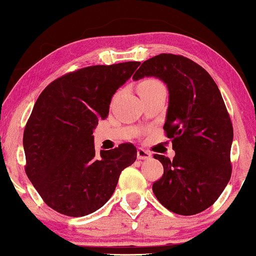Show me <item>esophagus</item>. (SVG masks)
I'll return each instance as SVG.
<instances>
[{
    "label": "esophagus",
    "mask_w": 256,
    "mask_h": 256,
    "mask_svg": "<svg viewBox=\"0 0 256 256\" xmlns=\"http://www.w3.org/2000/svg\"><path fill=\"white\" fill-rule=\"evenodd\" d=\"M137 158L138 160H149L152 158V154H150L148 150H144V149H138L137 150Z\"/></svg>",
    "instance_id": "34e87169"
}]
</instances>
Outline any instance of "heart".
I'll list each match as a JSON object with an SVG mask.
<instances>
[{"instance_id":"obj_1","label":"heart","mask_w":256,"mask_h":256,"mask_svg":"<svg viewBox=\"0 0 256 256\" xmlns=\"http://www.w3.org/2000/svg\"><path fill=\"white\" fill-rule=\"evenodd\" d=\"M155 86H161V83L156 81V80H146V81L140 82V87L138 88H149V87H155Z\"/></svg>"}]
</instances>
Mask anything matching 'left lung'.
Here are the masks:
<instances>
[{
    "mask_svg": "<svg viewBox=\"0 0 256 256\" xmlns=\"http://www.w3.org/2000/svg\"><path fill=\"white\" fill-rule=\"evenodd\" d=\"M155 78L167 86L169 100L163 128L175 156L154 155L163 175L152 192L178 214L206 210L222 194L232 176V125L216 82L193 60L162 54L142 63L132 80Z\"/></svg>",
    "mask_w": 256,
    "mask_h": 256,
    "instance_id": "obj_1",
    "label": "left lung"
}]
</instances>
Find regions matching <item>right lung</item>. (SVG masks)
<instances>
[{
  "instance_id": "right-lung-1",
  "label": "right lung",
  "mask_w": 256,
  "mask_h": 256,
  "mask_svg": "<svg viewBox=\"0 0 256 256\" xmlns=\"http://www.w3.org/2000/svg\"><path fill=\"white\" fill-rule=\"evenodd\" d=\"M140 64L80 69L54 80L39 95L24 132L26 174L60 214L83 217L102 208L122 169L136 161L137 149L128 143L96 154L93 131Z\"/></svg>"
}]
</instances>
